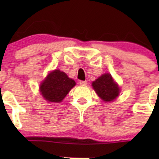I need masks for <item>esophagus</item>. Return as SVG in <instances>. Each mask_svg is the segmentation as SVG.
I'll use <instances>...</instances> for the list:
<instances>
[{"instance_id": "1", "label": "esophagus", "mask_w": 159, "mask_h": 159, "mask_svg": "<svg viewBox=\"0 0 159 159\" xmlns=\"http://www.w3.org/2000/svg\"><path fill=\"white\" fill-rule=\"evenodd\" d=\"M79 84H81V85L84 86V85H86V84H88V81H79Z\"/></svg>"}]
</instances>
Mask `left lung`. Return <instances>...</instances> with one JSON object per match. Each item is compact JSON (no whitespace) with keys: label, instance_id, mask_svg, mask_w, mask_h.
Here are the masks:
<instances>
[{"label":"left lung","instance_id":"1","mask_svg":"<svg viewBox=\"0 0 159 159\" xmlns=\"http://www.w3.org/2000/svg\"><path fill=\"white\" fill-rule=\"evenodd\" d=\"M92 87L104 102H112L119 95L120 88L108 73L104 74L93 81Z\"/></svg>","mask_w":159,"mask_h":159}]
</instances>
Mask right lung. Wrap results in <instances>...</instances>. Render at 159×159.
Segmentation results:
<instances>
[{
  "mask_svg": "<svg viewBox=\"0 0 159 159\" xmlns=\"http://www.w3.org/2000/svg\"><path fill=\"white\" fill-rule=\"evenodd\" d=\"M75 84V81L68 78L65 72L54 70L40 84V92L47 102L59 103Z\"/></svg>",
  "mask_w": 159,
  "mask_h": 159,
  "instance_id": "add662e5",
  "label": "right lung"
}]
</instances>
